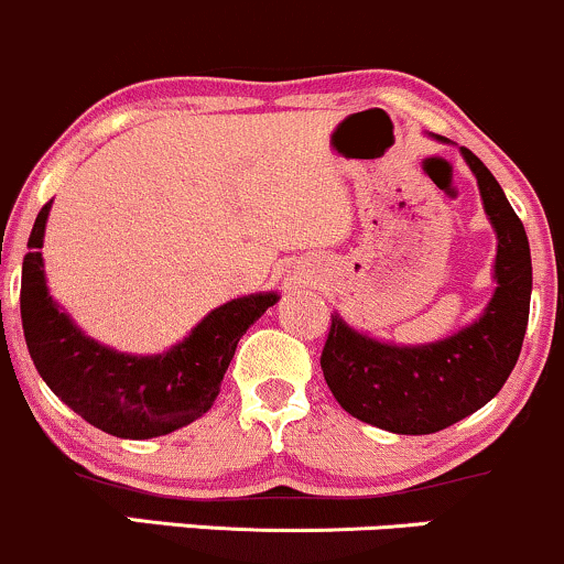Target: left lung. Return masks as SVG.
I'll return each mask as SVG.
<instances>
[{
    "instance_id": "8db88e82",
    "label": "left lung",
    "mask_w": 564,
    "mask_h": 564,
    "mask_svg": "<svg viewBox=\"0 0 564 564\" xmlns=\"http://www.w3.org/2000/svg\"><path fill=\"white\" fill-rule=\"evenodd\" d=\"M448 142L440 134H430ZM480 187L482 209L496 230L494 296L480 318L426 345H394L358 332L332 315L321 355L323 377L349 416L394 432L432 435L494 400L520 358L525 339L533 264L520 217L501 185L469 148H458Z\"/></svg>"
}]
</instances>
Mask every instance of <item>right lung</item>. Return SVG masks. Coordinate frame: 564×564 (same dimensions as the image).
<instances>
[{
  "label": "right lung",
  "instance_id": "add662e5",
  "mask_svg": "<svg viewBox=\"0 0 564 564\" xmlns=\"http://www.w3.org/2000/svg\"><path fill=\"white\" fill-rule=\"evenodd\" d=\"M50 209L53 200L36 215L21 278L23 334L39 377L84 422L113 437H161L204 416L215 405L238 339L281 294L260 291L219 304L164 352H119L84 334L50 294L39 251Z\"/></svg>",
  "mask_w": 564,
  "mask_h": 564
}]
</instances>
